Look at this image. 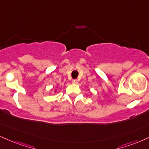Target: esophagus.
Masks as SVG:
<instances>
[{
	"mask_svg": "<svg viewBox=\"0 0 149 149\" xmlns=\"http://www.w3.org/2000/svg\"><path fill=\"white\" fill-rule=\"evenodd\" d=\"M72 84H77L78 82V80H76V79H75V80H72Z\"/></svg>",
	"mask_w": 149,
	"mask_h": 149,
	"instance_id": "1",
	"label": "esophagus"
}]
</instances>
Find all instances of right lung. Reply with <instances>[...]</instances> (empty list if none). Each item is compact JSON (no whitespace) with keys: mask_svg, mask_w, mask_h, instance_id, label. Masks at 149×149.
I'll return each instance as SVG.
<instances>
[{"mask_svg":"<svg viewBox=\"0 0 149 149\" xmlns=\"http://www.w3.org/2000/svg\"><path fill=\"white\" fill-rule=\"evenodd\" d=\"M55 92H56V90H55Z\"/></svg>","mask_w":149,"mask_h":149,"instance_id":"add662e5","label":"right lung"}]
</instances>
